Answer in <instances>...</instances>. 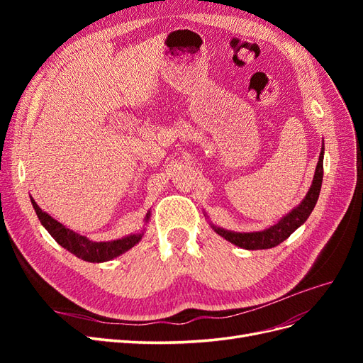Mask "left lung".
<instances>
[{"instance_id": "8db88e82", "label": "left lung", "mask_w": 363, "mask_h": 363, "mask_svg": "<svg viewBox=\"0 0 363 363\" xmlns=\"http://www.w3.org/2000/svg\"><path fill=\"white\" fill-rule=\"evenodd\" d=\"M323 160H324V142H323L321 155H320V159H318L313 182L309 192L306 194L304 200L298 206L294 207L286 216H283L277 224L262 230V232H252V233L230 232V230H224L213 224H212V228L219 236L227 239L228 242H232L245 250H267V248L277 247L279 244L283 242V240H286L301 224H304L306 219L312 213L313 207L318 201V196H320L321 184H323V172H324Z\"/></svg>"}]
</instances>
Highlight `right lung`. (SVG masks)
I'll return each instance as SVG.
<instances>
[{
	"label": "right lung",
	"mask_w": 363,
	"mask_h": 363,
	"mask_svg": "<svg viewBox=\"0 0 363 363\" xmlns=\"http://www.w3.org/2000/svg\"><path fill=\"white\" fill-rule=\"evenodd\" d=\"M30 200L33 207H35V212L39 218L40 224L48 230V233L56 239V242L62 245L65 250L72 252L74 256L80 257L82 260H86V262L101 263V262L112 260L123 255V252L128 251L130 248H133L142 239V236H144V232H140V233L128 235L125 238H121L116 240H111V242H94V240L87 239L86 236H82L79 233H75L74 230L65 227L63 224L56 221V219L51 218L47 212H43L35 200L33 199ZM148 219H150V211L145 216V223H148Z\"/></svg>",
	"instance_id": "add662e5"
}]
</instances>
